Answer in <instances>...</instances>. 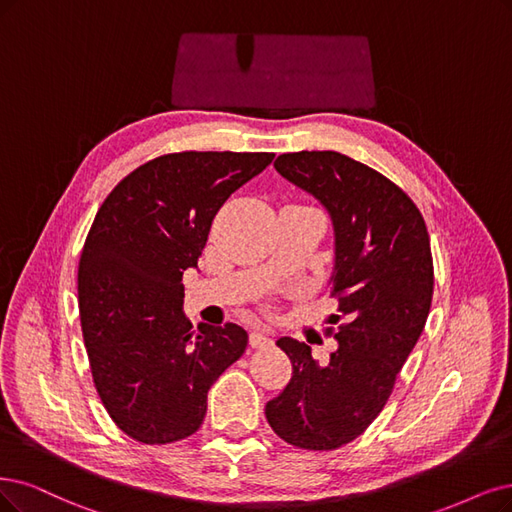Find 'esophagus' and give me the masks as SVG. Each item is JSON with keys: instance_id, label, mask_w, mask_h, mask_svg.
Returning <instances> with one entry per match:
<instances>
[{"instance_id": "34e87169", "label": "esophagus", "mask_w": 512, "mask_h": 512, "mask_svg": "<svg viewBox=\"0 0 512 512\" xmlns=\"http://www.w3.org/2000/svg\"><path fill=\"white\" fill-rule=\"evenodd\" d=\"M249 344H251V348H268V346H272V339L266 333L253 331L249 335Z\"/></svg>"}]
</instances>
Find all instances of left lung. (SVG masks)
Here are the masks:
<instances>
[{
    "instance_id": "left-lung-1",
    "label": "left lung",
    "mask_w": 512,
    "mask_h": 512,
    "mask_svg": "<svg viewBox=\"0 0 512 512\" xmlns=\"http://www.w3.org/2000/svg\"><path fill=\"white\" fill-rule=\"evenodd\" d=\"M276 170L327 206L335 227L329 295L337 339L329 363L310 346L282 337L289 386L266 405L278 437L299 449L331 451L369 428L388 403L396 375L424 331L434 266L424 217L415 202L375 168L337 151L282 154Z\"/></svg>"
}]
</instances>
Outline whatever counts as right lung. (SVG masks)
Masks as SVG:
<instances>
[{
	"instance_id": "add662e5",
	"label": "right lung",
	"mask_w": 512,
	"mask_h": 512,
	"mask_svg": "<svg viewBox=\"0 0 512 512\" xmlns=\"http://www.w3.org/2000/svg\"><path fill=\"white\" fill-rule=\"evenodd\" d=\"M270 151H177L111 189L86 236L78 299L99 399L126 437L166 445L194 434L208 388L246 350L234 323L183 316V270L196 268L213 219Z\"/></svg>"
}]
</instances>
